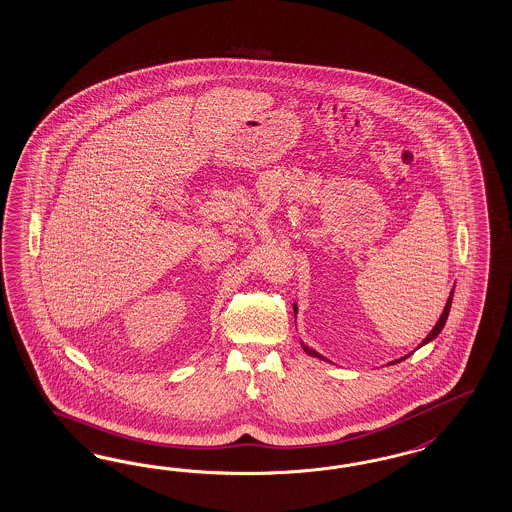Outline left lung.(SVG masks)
Segmentation results:
<instances>
[{"label":"left lung","instance_id":"1","mask_svg":"<svg viewBox=\"0 0 512 512\" xmlns=\"http://www.w3.org/2000/svg\"><path fill=\"white\" fill-rule=\"evenodd\" d=\"M452 294H454V290H452V292H450V297H448V301H446L445 311H443V314H441V318H439V322H437V324H435V328H433V330L429 331V335H428V337H426V339H424V341H422V345H426V343H429V341H431V339H435V337H437V335H439V333H441V330H443V328H445L446 318H448V313H450V305H452ZM296 311H297V307H296V305H294V313H296ZM422 345H420V347H422ZM301 347H303V350H305V352H307V354H309V356H316V358H320V360H326V358H324V356H320V354H318V352H314L313 348L305 347V345H301ZM409 356H411V354H409ZM409 356H405V358H409ZM405 358H399V360H396V362H392V363L403 362V360H405Z\"/></svg>","mask_w":512,"mask_h":512}]
</instances>
